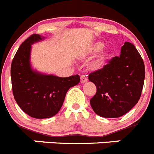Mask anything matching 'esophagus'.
I'll list each match as a JSON object with an SVG mask.
<instances>
[{
    "label": "esophagus",
    "instance_id": "esophagus-1",
    "mask_svg": "<svg viewBox=\"0 0 154 154\" xmlns=\"http://www.w3.org/2000/svg\"><path fill=\"white\" fill-rule=\"evenodd\" d=\"M88 82V77H87V75H82L81 76V83H85Z\"/></svg>",
    "mask_w": 154,
    "mask_h": 154
}]
</instances>
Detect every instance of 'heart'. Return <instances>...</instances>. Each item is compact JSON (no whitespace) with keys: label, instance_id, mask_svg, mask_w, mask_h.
I'll list each match as a JSON object with an SVG mask.
<instances>
[{"label":"heart","instance_id":"obj_1","mask_svg":"<svg viewBox=\"0 0 154 154\" xmlns=\"http://www.w3.org/2000/svg\"><path fill=\"white\" fill-rule=\"evenodd\" d=\"M105 46V43H103L101 41H95L94 43H92L91 44H90L88 47L85 49V50L83 53V55L86 56H92V55L96 54V53H99L100 51H101L104 47ZM110 52L108 50H105V51L100 53V54L98 55V58L96 60H94V62L91 64V67L94 69H98L101 66H103V64L105 63L108 58L110 56Z\"/></svg>","mask_w":154,"mask_h":154}]
</instances>
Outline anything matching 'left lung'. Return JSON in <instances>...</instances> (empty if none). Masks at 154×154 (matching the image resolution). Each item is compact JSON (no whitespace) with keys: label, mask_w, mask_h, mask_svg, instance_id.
<instances>
[{"label":"left lung","mask_w":154,"mask_h":154,"mask_svg":"<svg viewBox=\"0 0 154 154\" xmlns=\"http://www.w3.org/2000/svg\"><path fill=\"white\" fill-rule=\"evenodd\" d=\"M144 78L141 56L132 43L125 42L119 56L88 75L97 88L90 100L93 111L103 118L123 116L139 101Z\"/></svg>","instance_id":"1"}]
</instances>
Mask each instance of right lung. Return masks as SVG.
<instances>
[{"instance_id":"right-lung-1","label":"right lung","mask_w":154,"mask_h":154,"mask_svg":"<svg viewBox=\"0 0 154 154\" xmlns=\"http://www.w3.org/2000/svg\"><path fill=\"white\" fill-rule=\"evenodd\" d=\"M43 39L44 36L38 34L27 38L15 54L11 69L15 101L26 115L36 119L56 115L69 89L80 82L79 75L62 78L33 69L30 61L32 45Z\"/></svg>"}]
</instances>
